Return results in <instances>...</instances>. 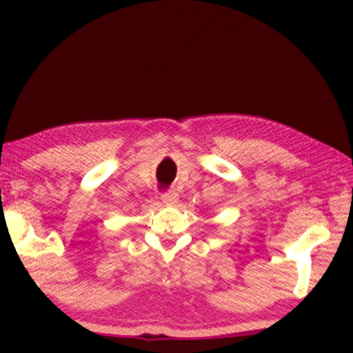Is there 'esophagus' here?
Masks as SVG:
<instances>
[{
    "label": "esophagus",
    "instance_id": "obj_1",
    "mask_svg": "<svg viewBox=\"0 0 353 353\" xmlns=\"http://www.w3.org/2000/svg\"><path fill=\"white\" fill-rule=\"evenodd\" d=\"M162 201L165 202V204L172 205V204H176V202L179 201V194L176 193L174 190H170V191H166V193L162 194Z\"/></svg>",
    "mask_w": 353,
    "mask_h": 353
}]
</instances>
